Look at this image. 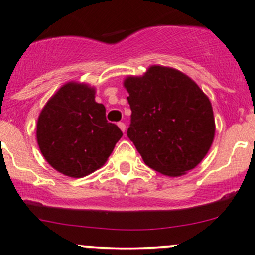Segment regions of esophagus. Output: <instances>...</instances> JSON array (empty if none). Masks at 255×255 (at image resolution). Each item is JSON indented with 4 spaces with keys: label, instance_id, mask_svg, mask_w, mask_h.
<instances>
[{
    "label": "esophagus",
    "instance_id": "esophagus-1",
    "mask_svg": "<svg viewBox=\"0 0 255 255\" xmlns=\"http://www.w3.org/2000/svg\"><path fill=\"white\" fill-rule=\"evenodd\" d=\"M118 127H120V129L122 130V132H126V125L123 122H118Z\"/></svg>",
    "mask_w": 255,
    "mask_h": 255
}]
</instances>
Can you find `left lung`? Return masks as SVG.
Returning <instances> with one entry per match:
<instances>
[{
  "instance_id": "8db88e82",
  "label": "left lung",
  "mask_w": 255,
  "mask_h": 255,
  "mask_svg": "<svg viewBox=\"0 0 255 255\" xmlns=\"http://www.w3.org/2000/svg\"><path fill=\"white\" fill-rule=\"evenodd\" d=\"M125 87L132 115L127 135L144 163L158 173L180 176L201 163L215 137L212 105L181 71L153 65L128 76Z\"/></svg>"
}]
</instances>
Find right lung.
<instances>
[{
  "label": "right lung",
  "mask_w": 255,
  "mask_h": 255,
  "mask_svg": "<svg viewBox=\"0 0 255 255\" xmlns=\"http://www.w3.org/2000/svg\"><path fill=\"white\" fill-rule=\"evenodd\" d=\"M122 137L107 122L106 109L95 101V89L68 82L43 107L37 142L45 160L59 173L84 177L101 168Z\"/></svg>",
  "instance_id": "obj_1"
}]
</instances>
